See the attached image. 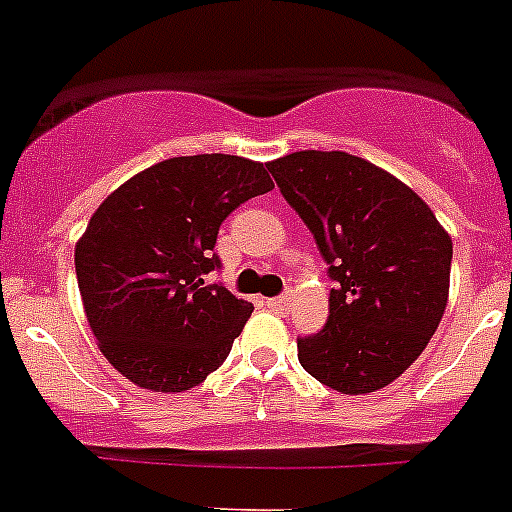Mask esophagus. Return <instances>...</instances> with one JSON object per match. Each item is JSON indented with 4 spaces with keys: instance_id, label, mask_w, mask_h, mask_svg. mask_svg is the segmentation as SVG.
Listing matches in <instances>:
<instances>
[{
    "instance_id": "1",
    "label": "esophagus",
    "mask_w": 512,
    "mask_h": 512,
    "mask_svg": "<svg viewBox=\"0 0 512 512\" xmlns=\"http://www.w3.org/2000/svg\"><path fill=\"white\" fill-rule=\"evenodd\" d=\"M266 307H271L274 312H284L287 310V297H269V300H266Z\"/></svg>"
}]
</instances>
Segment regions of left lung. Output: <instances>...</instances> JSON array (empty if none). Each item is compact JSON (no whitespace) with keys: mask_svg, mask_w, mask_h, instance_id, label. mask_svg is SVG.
Wrapping results in <instances>:
<instances>
[{"mask_svg":"<svg viewBox=\"0 0 512 512\" xmlns=\"http://www.w3.org/2000/svg\"><path fill=\"white\" fill-rule=\"evenodd\" d=\"M310 228L333 279L328 323L297 338L307 374L343 395L395 382L428 346L449 300L451 246L410 187L343 151L266 164Z\"/></svg>","mask_w":512,"mask_h":512,"instance_id":"1","label":"left lung"}]
</instances>
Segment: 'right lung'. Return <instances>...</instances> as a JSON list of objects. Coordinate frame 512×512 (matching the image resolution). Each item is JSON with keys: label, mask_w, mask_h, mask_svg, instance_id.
Wrapping results in <instances>:
<instances>
[{"label": "right lung", "mask_w": 512, "mask_h": 512, "mask_svg": "<svg viewBox=\"0 0 512 512\" xmlns=\"http://www.w3.org/2000/svg\"><path fill=\"white\" fill-rule=\"evenodd\" d=\"M274 189L264 164L225 153L140 171L97 207L76 243V279L99 351L153 392H184L228 359L253 305L205 274L225 217Z\"/></svg>", "instance_id": "1"}]
</instances>
